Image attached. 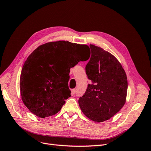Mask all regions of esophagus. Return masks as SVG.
Returning a JSON list of instances; mask_svg holds the SVG:
<instances>
[{"label": "esophagus", "instance_id": "1", "mask_svg": "<svg viewBox=\"0 0 151 151\" xmlns=\"http://www.w3.org/2000/svg\"><path fill=\"white\" fill-rule=\"evenodd\" d=\"M71 93L72 95H75V94L76 93V90L75 89H73L71 90Z\"/></svg>", "mask_w": 151, "mask_h": 151}]
</instances>
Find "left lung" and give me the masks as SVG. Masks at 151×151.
Here are the masks:
<instances>
[{"instance_id":"obj_1","label":"left lung","mask_w":151,"mask_h":151,"mask_svg":"<svg viewBox=\"0 0 151 151\" xmlns=\"http://www.w3.org/2000/svg\"><path fill=\"white\" fill-rule=\"evenodd\" d=\"M90 60L86 72L91 84L79 99L84 115L96 122L108 120L125 104L128 83L125 72L112 54L90 45Z\"/></svg>"}]
</instances>
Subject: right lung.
Instances as JSON below:
<instances>
[{
    "label": "right lung",
    "instance_id": "obj_1",
    "mask_svg": "<svg viewBox=\"0 0 151 151\" xmlns=\"http://www.w3.org/2000/svg\"><path fill=\"white\" fill-rule=\"evenodd\" d=\"M88 46L65 41L40 45L22 67L20 91L29 110L40 118L55 115L71 96L68 83L70 68L88 58Z\"/></svg>",
    "mask_w": 151,
    "mask_h": 151
}]
</instances>
